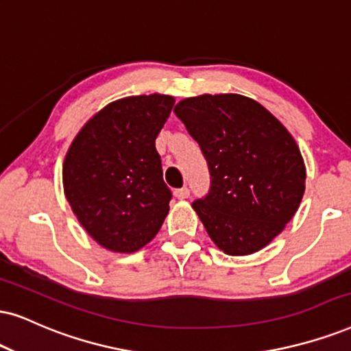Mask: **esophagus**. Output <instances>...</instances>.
<instances>
[{"label":"esophagus","mask_w":351,"mask_h":351,"mask_svg":"<svg viewBox=\"0 0 351 351\" xmlns=\"http://www.w3.org/2000/svg\"><path fill=\"white\" fill-rule=\"evenodd\" d=\"M189 194H191V191L188 188H181V189L175 191V196L178 199H188Z\"/></svg>","instance_id":"1"}]
</instances>
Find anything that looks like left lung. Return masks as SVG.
<instances>
[{
    "label": "left lung",
    "mask_w": 351,
    "mask_h": 351,
    "mask_svg": "<svg viewBox=\"0 0 351 351\" xmlns=\"http://www.w3.org/2000/svg\"><path fill=\"white\" fill-rule=\"evenodd\" d=\"M173 112L207 162L210 188L193 208L208 237L232 256L263 250L303 199L306 168L295 139L263 105L238 94L191 97Z\"/></svg>",
    "instance_id": "left-lung-1"
}]
</instances>
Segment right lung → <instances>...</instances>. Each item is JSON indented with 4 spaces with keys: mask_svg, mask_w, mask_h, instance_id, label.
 <instances>
[{
    "mask_svg": "<svg viewBox=\"0 0 351 351\" xmlns=\"http://www.w3.org/2000/svg\"><path fill=\"white\" fill-rule=\"evenodd\" d=\"M170 95L112 101L79 131L63 165L64 194L100 246L134 252L160 230L171 191L155 139L170 117Z\"/></svg>",
    "mask_w": 351,
    "mask_h": 351,
    "instance_id": "obj_1",
    "label": "right lung"
}]
</instances>
